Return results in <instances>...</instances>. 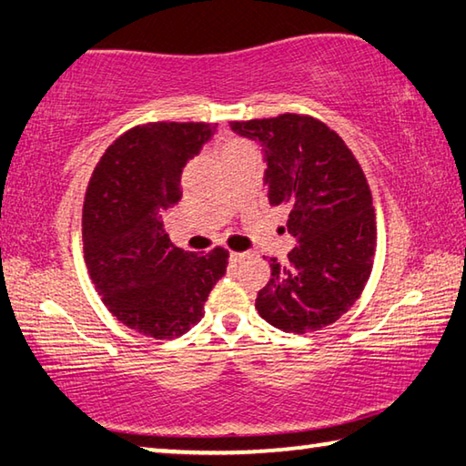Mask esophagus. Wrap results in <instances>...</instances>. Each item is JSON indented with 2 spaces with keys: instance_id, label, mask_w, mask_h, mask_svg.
I'll return each mask as SVG.
<instances>
[{
  "instance_id": "34e87169",
  "label": "esophagus",
  "mask_w": 466,
  "mask_h": 466,
  "mask_svg": "<svg viewBox=\"0 0 466 466\" xmlns=\"http://www.w3.org/2000/svg\"><path fill=\"white\" fill-rule=\"evenodd\" d=\"M244 257H247V252H230V261H232L234 265L240 263Z\"/></svg>"
}]
</instances>
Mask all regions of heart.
Returning a JSON list of instances; mask_svg holds the SVG:
<instances>
[{
  "mask_svg": "<svg viewBox=\"0 0 466 466\" xmlns=\"http://www.w3.org/2000/svg\"><path fill=\"white\" fill-rule=\"evenodd\" d=\"M236 152H252V146L247 144V141H230V144H226L222 156L236 154Z\"/></svg>",
  "mask_w": 466,
  "mask_h": 466,
  "instance_id": "1",
  "label": "heart"
}]
</instances>
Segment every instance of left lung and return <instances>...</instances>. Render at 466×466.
<instances>
[{
    "mask_svg": "<svg viewBox=\"0 0 466 466\" xmlns=\"http://www.w3.org/2000/svg\"><path fill=\"white\" fill-rule=\"evenodd\" d=\"M238 136L263 147L267 197L289 211L298 247L271 258V279L257 310L286 333L319 330L360 298L372 271L376 216L361 167L345 141L306 115L232 121Z\"/></svg>",
    "mask_w": 466,
    "mask_h": 466,
    "instance_id": "obj_1",
    "label": "left lung"
}]
</instances>
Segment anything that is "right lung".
<instances>
[{"label": "right lung", "mask_w": 466, "mask_h": 466, "mask_svg": "<svg viewBox=\"0 0 466 466\" xmlns=\"http://www.w3.org/2000/svg\"><path fill=\"white\" fill-rule=\"evenodd\" d=\"M209 123H147L108 146L84 199L82 236L90 279L123 325L175 339L203 319L224 278L228 250L199 257L175 247L164 211L183 197L185 164L214 137Z\"/></svg>", "instance_id": "add662e5"}]
</instances>
